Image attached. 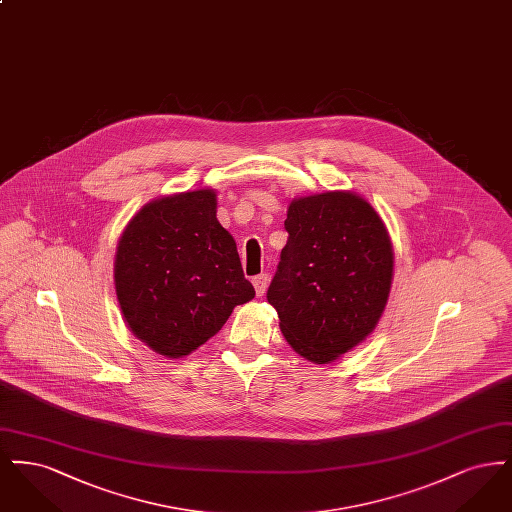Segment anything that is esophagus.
<instances>
[{"instance_id":"34e87169","label":"esophagus","mask_w":512,"mask_h":512,"mask_svg":"<svg viewBox=\"0 0 512 512\" xmlns=\"http://www.w3.org/2000/svg\"><path fill=\"white\" fill-rule=\"evenodd\" d=\"M267 284H268V274H257L255 278H253V286H255V293L261 297L263 293H265V290H267Z\"/></svg>"}]
</instances>
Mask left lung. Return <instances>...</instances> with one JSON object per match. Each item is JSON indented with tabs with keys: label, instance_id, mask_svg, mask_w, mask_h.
Segmentation results:
<instances>
[{
	"label": "left lung",
	"instance_id": "left-lung-1",
	"mask_svg": "<svg viewBox=\"0 0 512 512\" xmlns=\"http://www.w3.org/2000/svg\"><path fill=\"white\" fill-rule=\"evenodd\" d=\"M288 242L268 286L282 334L318 365L365 340L382 317L393 276L390 236L378 213L349 192L299 197Z\"/></svg>",
	"mask_w": 512,
	"mask_h": 512
}]
</instances>
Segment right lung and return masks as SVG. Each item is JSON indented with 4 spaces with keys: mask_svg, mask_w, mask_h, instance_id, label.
<instances>
[{
    "mask_svg": "<svg viewBox=\"0 0 512 512\" xmlns=\"http://www.w3.org/2000/svg\"><path fill=\"white\" fill-rule=\"evenodd\" d=\"M115 288L136 338L172 359L213 338L255 297L213 190L147 203L117 247Z\"/></svg>",
    "mask_w": 512,
    "mask_h": 512,
    "instance_id": "right-lung-1",
    "label": "right lung"
}]
</instances>
